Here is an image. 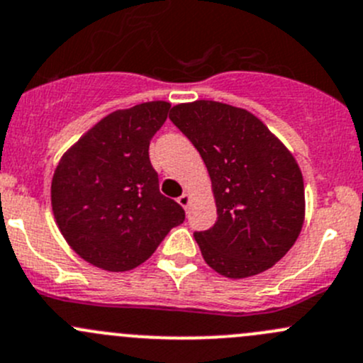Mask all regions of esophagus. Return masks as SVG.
Listing matches in <instances>:
<instances>
[{"mask_svg":"<svg viewBox=\"0 0 363 363\" xmlns=\"http://www.w3.org/2000/svg\"><path fill=\"white\" fill-rule=\"evenodd\" d=\"M178 203H180V206H183V208H189V204H190V196L189 194H182L180 197H178Z\"/></svg>","mask_w":363,"mask_h":363,"instance_id":"1","label":"esophagus"}]
</instances>
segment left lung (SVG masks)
I'll return each instance as SVG.
<instances>
[{"instance_id": "left-lung-1", "label": "left lung", "mask_w": 363, "mask_h": 363, "mask_svg": "<svg viewBox=\"0 0 363 363\" xmlns=\"http://www.w3.org/2000/svg\"><path fill=\"white\" fill-rule=\"evenodd\" d=\"M169 118L211 177L216 222L194 233L206 264L227 278L272 267L304 222V182L294 155L242 108L194 101L173 106Z\"/></svg>"}]
</instances>
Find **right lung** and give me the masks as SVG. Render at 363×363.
Masks as SVG:
<instances>
[{"label": "right lung", "instance_id": "add662e5", "mask_svg": "<svg viewBox=\"0 0 363 363\" xmlns=\"http://www.w3.org/2000/svg\"><path fill=\"white\" fill-rule=\"evenodd\" d=\"M169 108L166 101H152L113 111L82 136L55 169V222L71 248L96 267H138L185 220L180 204L160 194L148 157Z\"/></svg>", "mask_w": 363, "mask_h": 363}]
</instances>
